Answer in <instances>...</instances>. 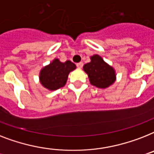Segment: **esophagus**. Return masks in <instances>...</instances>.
<instances>
[{
    "label": "esophagus",
    "instance_id": "esophagus-1",
    "mask_svg": "<svg viewBox=\"0 0 154 154\" xmlns=\"http://www.w3.org/2000/svg\"><path fill=\"white\" fill-rule=\"evenodd\" d=\"M77 66L78 68H82V66H83V62H79V63H77Z\"/></svg>",
    "mask_w": 154,
    "mask_h": 154
}]
</instances>
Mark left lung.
I'll return each mask as SVG.
<instances>
[{"label":"left lung","mask_w":154,"mask_h":154,"mask_svg":"<svg viewBox=\"0 0 154 154\" xmlns=\"http://www.w3.org/2000/svg\"><path fill=\"white\" fill-rule=\"evenodd\" d=\"M90 83L100 88H106L116 81V71L98 54L91 57V62L83 66Z\"/></svg>","instance_id":"8db88e82"}]
</instances>
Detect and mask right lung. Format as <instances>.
Returning <instances> with one entry per match:
<instances>
[{"label": "right lung", "mask_w": 154, "mask_h": 154, "mask_svg": "<svg viewBox=\"0 0 154 154\" xmlns=\"http://www.w3.org/2000/svg\"><path fill=\"white\" fill-rule=\"evenodd\" d=\"M76 69V65L69 60L61 62L55 58L48 66L41 69L39 81L44 88L54 91L62 88L66 85L68 75Z\"/></svg>", "instance_id": "1"}]
</instances>
